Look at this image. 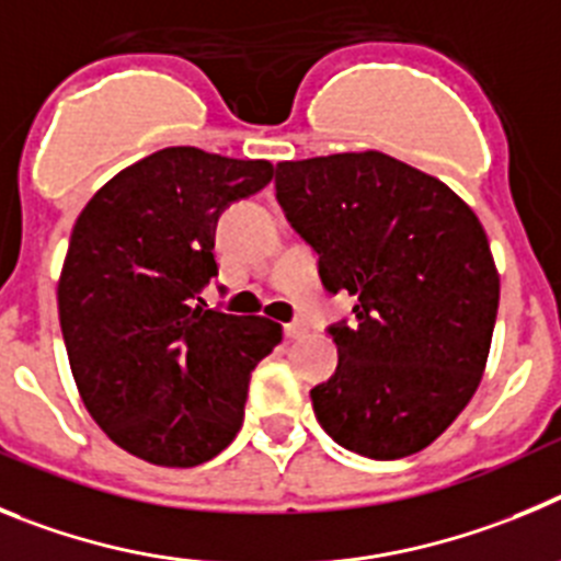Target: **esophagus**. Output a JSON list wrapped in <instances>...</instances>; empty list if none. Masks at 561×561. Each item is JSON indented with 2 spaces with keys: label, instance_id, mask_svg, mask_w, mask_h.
I'll list each match as a JSON object with an SVG mask.
<instances>
[{
  "label": "esophagus",
  "instance_id": "1",
  "mask_svg": "<svg viewBox=\"0 0 561 561\" xmlns=\"http://www.w3.org/2000/svg\"><path fill=\"white\" fill-rule=\"evenodd\" d=\"M307 332V327L301 324V321H290V324H285V337H301Z\"/></svg>",
  "mask_w": 561,
  "mask_h": 561
}]
</instances>
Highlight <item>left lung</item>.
<instances>
[{
    "label": "left lung",
    "mask_w": 561,
    "mask_h": 561,
    "mask_svg": "<svg viewBox=\"0 0 561 561\" xmlns=\"http://www.w3.org/2000/svg\"><path fill=\"white\" fill-rule=\"evenodd\" d=\"M276 201L355 321L327 327L337 368L310 391L327 436L375 461L425 450L472 400L501 276L450 186L386 153L276 164Z\"/></svg>",
    "instance_id": "left-lung-1"
}]
</instances>
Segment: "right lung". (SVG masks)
<instances>
[{
  "instance_id": "obj_1",
  "label": "right lung",
  "mask_w": 561,
  "mask_h": 561,
  "mask_svg": "<svg viewBox=\"0 0 561 561\" xmlns=\"http://www.w3.org/2000/svg\"><path fill=\"white\" fill-rule=\"evenodd\" d=\"M274 179L271 161L164 148L80 211L58 316L85 411L130 456L198 467L243 425L256 363L279 324L206 307L224 209Z\"/></svg>"
}]
</instances>
